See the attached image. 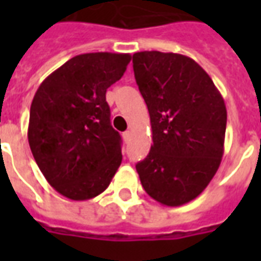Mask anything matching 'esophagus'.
<instances>
[{"mask_svg":"<svg viewBox=\"0 0 261 261\" xmlns=\"http://www.w3.org/2000/svg\"><path fill=\"white\" fill-rule=\"evenodd\" d=\"M130 137H131V131H125L124 134H123V138H124V140H128Z\"/></svg>","mask_w":261,"mask_h":261,"instance_id":"34e87169","label":"esophagus"}]
</instances>
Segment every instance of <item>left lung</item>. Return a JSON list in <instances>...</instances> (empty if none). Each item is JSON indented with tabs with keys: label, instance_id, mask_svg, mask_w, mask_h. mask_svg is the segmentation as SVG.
Wrapping results in <instances>:
<instances>
[{
	"label": "left lung",
	"instance_id": "obj_1",
	"mask_svg": "<svg viewBox=\"0 0 261 261\" xmlns=\"http://www.w3.org/2000/svg\"><path fill=\"white\" fill-rule=\"evenodd\" d=\"M133 68L153 141L137 172L153 200L179 207L200 196L218 170L226 130L224 99L187 56L140 51L133 56Z\"/></svg>",
	"mask_w": 261,
	"mask_h": 261
}]
</instances>
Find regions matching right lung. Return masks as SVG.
<instances>
[{
	"label": "right lung",
	"instance_id": "obj_1",
	"mask_svg": "<svg viewBox=\"0 0 261 261\" xmlns=\"http://www.w3.org/2000/svg\"><path fill=\"white\" fill-rule=\"evenodd\" d=\"M130 54L75 56L43 81L32 100L28 140L39 169L60 194L89 200L121 164V137L110 124L106 91Z\"/></svg>",
	"mask_w": 261,
	"mask_h": 261
}]
</instances>
